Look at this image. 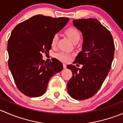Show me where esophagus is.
<instances>
[{"label": "esophagus", "mask_w": 123, "mask_h": 123, "mask_svg": "<svg viewBox=\"0 0 123 123\" xmlns=\"http://www.w3.org/2000/svg\"><path fill=\"white\" fill-rule=\"evenodd\" d=\"M63 67H64V68H67V65L65 64H63Z\"/></svg>", "instance_id": "esophagus-1"}]
</instances>
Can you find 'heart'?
<instances>
[{"label":"heart","instance_id":"b5f03b06","mask_svg":"<svg viewBox=\"0 0 123 123\" xmlns=\"http://www.w3.org/2000/svg\"><path fill=\"white\" fill-rule=\"evenodd\" d=\"M65 34L67 35V36L72 40V42L75 43L78 42L80 38V33L77 28L74 27H69L65 30ZM58 34H55L53 36L52 38L51 39V46L52 47H55L56 45V43L58 42ZM56 58L62 61H68L70 59L71 55L69 54L64 52H61L58 53L56 55Z\"/></svg>","mask_w":123,"mask_h":123}]
</instances>
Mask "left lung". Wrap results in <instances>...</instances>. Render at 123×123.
<instances>
[{
	"label": "left lung",
	"mask_w": 123,
	"mask_h": 123,
	"mask_svg": "<svg viewBox=\"0 0 123 123\" xmlns=\"http://www.w3.org/2000/svg\"><path fill=\"white\" fill-rule=\"evenodd\" d=\"M73 24L83 37L82 50L74 63L82 64L81 69L68 65L73 76L67 90L73 98L84 100L96 93L111 68L115 46L110 31L95 18L74 19Z\"/></svg>",
	"instance_id": "8db88e82"
}]
</instances>
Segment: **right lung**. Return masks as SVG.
<instances>
[{
  "instance_id": "add662e5",
  "label": "right lung",
  "mask_w": 123,
  "mask_h": 123,
  "mask_svg": "<svg viewBox=\"0 0 123 123\" xmlns=\"http://www.w3.org/2000/svg\"><path fill=\"white\" fill-rule=\"evenodd\" d=\"M37 15L17 25L8 42V65L18 90L29 97L45 93L50 78L63 68L58 59L47 64L42 54L49 53L53 36L68 22Z\"/></svg>"
}]
</instances>
